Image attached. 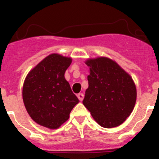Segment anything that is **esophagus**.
<instances>
[{"label": "esophagus", "mask_w": 159, "mask_h": 159, "mask_svg": "<svg viewBox=\"0 0 159 159\" xmlns=\"http://www.w3.org/2000/svg\"><path fill=\"white\" fill-rule=\"evenodd\" d=\"M77 97H78V99H80V100L82 101L83 99H84V95L83 93H80V94H78V95H77Z\"/></svg>", "instance_id": "34e87169"}]
</instances>
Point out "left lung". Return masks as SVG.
Masks as SVG:
<instances>
[{
  "instance_id": "8db88e82",
  "label": "left lung",
  "mask_w": 159,
  "mask_h": 159,
  "mask_svg": "<svg viewBox=\"0 0 159 159\" xmlns=\"http://www.w3.org/2000/svg\"><path fill=\"white\" fill-rule=\"evenodd\" d=\"M85 64L90 74L83 103L101 127L121 125L135 105L137 91L133 79L107 57L88 59Z\"/></svg>"
}]
</instances>
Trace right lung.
<instances>
[{"mask_svg": "<svg viewBox=\"0 0 159 159\" xmlns=\"http://www.w3.org/2000/svg\"><path fill=\"white\" fill-rule=\"evenodd\" d=\"M71 61V57L52 53L28 73L22 97L28 114L37 124L59 128L80 102L64 78Z\"/></svg>", "mask_w": 159, "mask_h": 159, "instance_id": "add662e5", "label": "right lung"}]
</instances>
